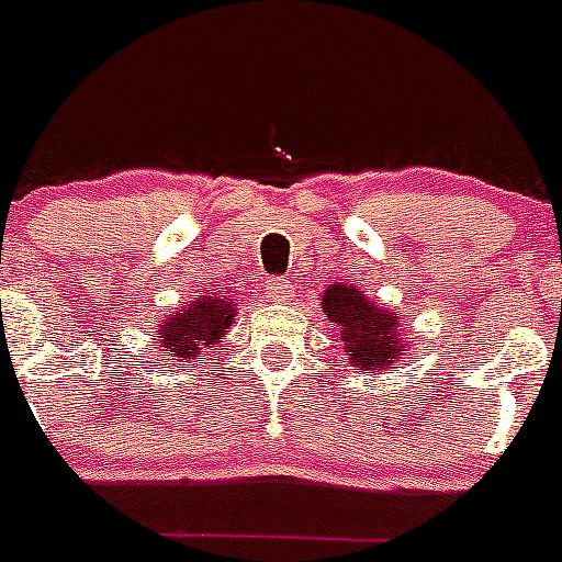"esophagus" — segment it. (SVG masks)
I'll use <instances>...</instances> for the list:
<instances>
[{
  "mask_svg": "<svg viewBox=\"0 0 562 562\" xmlns=\"http://www.w3.org/2000/svg\"><path fill=\"white\" fill-rule=\"evenodd\" d=\"M292 292H295V286L286 278H270L265 284V295L272 297V301H290Z\"/></svg>",
  "mask_w": 562,
  "mask_h": 562,
  "instance_id": "obj_1",
  "label": "esophagus"
}]
</instances>
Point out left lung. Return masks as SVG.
<instances>
[{
  "instance_id": "obj_1",
  "label": "left lung",
  "mask_w": 562,
  "mask_h": 562,
  "mask_svg": "<svg viewBox=\"0 0 562 562\" xmlns=\"http://www.w3.org/2000/svg\"><path fill=\"white\" fill-rule=\"evenodd\" d=\"M329 324L340 329V340L357 371L400 369L411 351V337L402 335V317L382 310L351 284H331L321 297Z\"/></svg>"
}]
</instances>
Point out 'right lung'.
<instances>
[{"label": "right lung", "mask_w": 562, "mask_h": 562, "mask_svg": "<svg viewBox=\"0 0 562 562\" xmlns=\"http://www.w3.org/2000/svg\"><path fill=\"white\" fill-rule=\"evenodd\" d=\"M236 321V301L231 295L207 290L196 301L186 304L160 324L157 340H160V357L166 366L186 369L188 362L205 360L222 340L225 331Z\"/></svg>", "instance_id": "add662e5"}]
</instances>
